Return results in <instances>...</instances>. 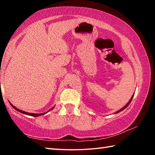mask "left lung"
<instances>
[{
  "instance_id": "8db88e82",
  "label": "left lung",
  "mask_w": 155,
  "mask_h": 155,
  "mask_svg": "<svg viewBox=\"0 0 155 155\" xmlns=\"http://www.w3.org/2000/svg\"><path fill=\"white\" fill-rule=\"evenodd\" d=\"M133 96H134V94H133ZM133 96H132V97H131V98H130V101H129V102H128V103L127 104V105H125L124 107H123V108L122 109H120V110H119V111H117V112H115V114H117V113H119V112H120V111H122V110H124V109H126V108H127V107L128 106V105H129V104L130 103V102H131V101H132V99H133Z\"/></svg>"
}]
</instances>
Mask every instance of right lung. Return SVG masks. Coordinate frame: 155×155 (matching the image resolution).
Listing matches in <instances>:
<instances>
[{
  "label": "right lung",
  "mask_w": 155,
  "mask_h": 155,
  "mask_svg": "<svg viewBox=\"0 0 155 155\" xmlns=\"http://www.w3.org/2000/svg\"><path fill=\"white\" fill-rule=\"evenodd\" d=\"M12 106L14 107V108L15 109V110H17L18 111H19V112H20V113H22V114H26V115H31V116H33V117H37V116H39V115H44V114H45L46 113H44V114H31V113H27V112H25V111H22V110H20V109H17L16 107H15L14 106H13L12 104ZM52 109L53 108H52L51 110H52ZM51 110H49V111H51ZM47 113V112H46Z\"/></svg>",
  "instance_id": "add662e5"
}]
</instances>
